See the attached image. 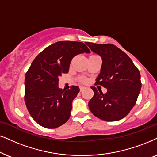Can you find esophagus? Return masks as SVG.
Listing matches in <instances>:
<instances>
[{
  "instance_id": "esophagus-1",
  "label": "esophagus",
  "mask_w": 157,
  "mask_h": 157,
  "mask_svg": "<svg viewBox=\"0 0 157 157\" xmlns=\"http://www.w3.org/2000/svg\"><path fill=\"white\" fill-rule=\"evenodd\" d=\"M85 88V87H83V86H80V92L81 91H82L83 90H84Z\"/></svg>"
}]
</instances>
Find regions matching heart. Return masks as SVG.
<instances>
[{"label":"heart","mask_w":157,"mask_h":157,"mask_svg":"<svg viewBox=\"0 0 157 157\" xmlns=\"http://www.w3.org/2000/svg\"><path fill=\"white\" fill-rule=\"evenodd\" d=\"M82 81H83V82H84V81H85V80H83V79H82Z\"/></svg>","instance_id":"obj_1"}]
</instances>
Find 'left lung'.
<instances>
[{
    "instance_id": "8db88e82",
    "label": "left lung",
    "mask_w": 157,
    "mask_h": 157,
    "mask_svg": "<svg viewBox=\"0 0 157 157\" xmlns=\"http://www.w3.org/2000/svg\"><path fill=\"white\" fill-rule=\"evenodd\" d=\"M86 44L102 58L96 85L107 89L103 94L91 87L94 95L88 103L90 110L94 116L103 121L121 120L128 114L136 103L141 88L139 71L131 58L116 46L91 42Z\"/></svg>"
}]
</instances>
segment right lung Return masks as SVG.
I'll return each instance as SVG.
<instances>
[{
	"label": "right lung",
	"instance_id": "add662e5",
	"mask_svg": "<svg viewBox=\"0 0 157 157\" xmlns=\"http://www.w3.org/2000/svg\"><path fill=\"white\" fill-rule=\"evenodd\" d=\"M90 53L82 42L60 41L46 48L35 58L25 77V103L37 124L47 128H57L68 121L78 86L63 90L58 87L59 77L67 73L77 54Z\"/></svg>",
	"mask_w": 157,
	"mask_h": 157
}]
</instances>
